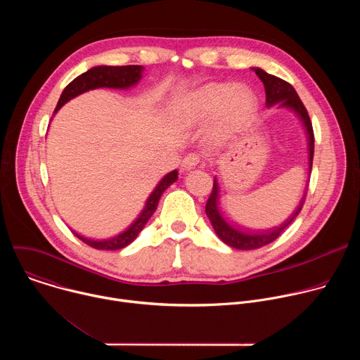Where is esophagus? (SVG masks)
Listing matches in <instances>:
<instances>
[{"label": "esophagus", "instance_id": "obj_1", "mask_svg": "<svg viewBox=\"0 0 360 360\" xmlns=\"http://www.w3.org/2000/svg\"><path fill=\"white\" fill-rule=\"evenodd\" d=\"M199 162H200L199 153H196V152H191V153H188V155L184 158V161H182V167H184L185 169H192V168H195Z\"/></svg>", "mask_w": 360, "mask_h": 360}]
</instances>
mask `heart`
Masks as SVG:
<instances>
[{
  "label": "heart",
  "mask_w": 360,
  "mask_h": 360,
  "mask_svg": "<svg viewBox=\"0 0 360 360\" xmlns=\"http://www.w3.org/2000/svg\"><path fill=\"white\" fill-rule=\"evenodd\" d=\"M222 124L235 128L246 121L255 110V98L243 88L233 89L229 85H208L193 94L185 104L186 118L196 120L211 114L221 104Z\"/></svg>",
  "instance_id": "obj_1"
}]
</instances>
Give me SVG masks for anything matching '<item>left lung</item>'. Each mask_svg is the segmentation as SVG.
Here are the masks:
<instances>
[{
	"instance_id": "1",
	"label": "left lung",
	"mask_w": 360,
	"mask_h": 360,
	"mask_svg": "<svg viewBox=\"0 0 360 360\" xmlns=\"http://www.w3.org/2000/svg\"><path fill=\"white\" fill-rule=\"evenodd\" d=\"M256 75L259 77V79L264 82L265 85V91H266V105L272 107L278 102H281L282 107H288L292 108L300 118V121L303 122L304 128H306V134H307V148H309V174L312 171V164H314V150H315V135H314V128H312V121L309 118V114H307L304 105L302 104L300 98L297 96L295 88L275 77L271 75L268 72H265L261 68H253ZM304 196H306V191L304 195L299 203V207L296 208V211L293 212V215L279 228H275L272 231H265V232H258V233H250V232H243L239 231L233 226H231L221 215L219 210H218V199H219V186L217 179H214V188L212 192L208 198L207 207H205V212H207L217 235L221 238V240H224L226 245L235 248V249H256L261 248L264 245H268L271 242H274L276 238H279V235L292 224V221L299 215L303 203H304Z\"/></svg>"
}]
</instances>
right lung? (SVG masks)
Wrapping results in <instances>:
<instances>
[{"label":"right lung","instance_id":"add662e5","mask_svg":"<svg viewBox=\"0 0 360 360\" xmlns=\"http://www.w3.org/2000/svg\"><path fill=\"white\" fill-rule=\"evenodd\" d=\"M142 71L143 67L142 65H124V67H94L91 70H88L86 72L81 74L79 77H77L74 81H71L65 89L63 91L60 101L57 104V108L54 111V114L68 102L70 99H72L74 96L89 91V89H95V88H101V86H108V88H128L135 85L141 78H142ZM178 178V171H172L168 175H165L161 182L158 184V186L153 191L148 200L143 211L139 214V217L135 219V222L122 233H120L118 236L112 238V239H105V240H92V239H86L78 233L74 235L81 239L84 243H86L91 248L95 249H105V250H117V249H122L125 246H128L136 236L138 233L143 229L145 224L148 222V219L155 212L158 202L161 199V195L164 193V191L172 185Z\"/></svg>","mask_w":360,"mask_h":360}]
</instances>
